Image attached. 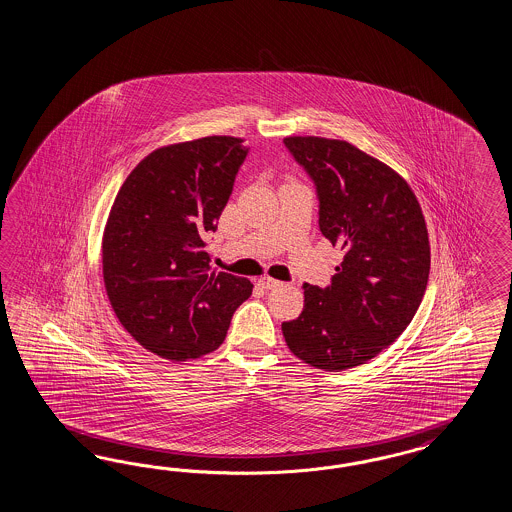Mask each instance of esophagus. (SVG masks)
Masks as SVG:
<instances>
[{"mask_svg":"<svg viewBox=\"0 0 512 512\" xmlns=\"http://www.w3.org/2000/svg\"><path fill=\"white\" fill-rule=\"evenodd\" d=\"M259 285H261L263 289H266V291H272V289H278V287H281V281L272 278H261L259 279Z\"/></svg>","mask_w":512,"mask_h":512,"instance_id":"obj_1","label":"esophagus"}]
</instances>
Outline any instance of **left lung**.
Here are the masks:
<instances>
[{"label":"left lung","instance_id":"left-lung-1","mask_svg":"<svg viewBox=\"0 0 512 512\" xmlns=\"http://www.w3.org/2000/svg\"><path fill=\"white\" fill-rule=\"evenodd\" d=\"M310 176L319 229L345 257L325 289L304 283V310L281 325L296 357L326 372L360 366L396 340L426 293L430 244L402 176L345 140L287 137Z\"/></svg>","mask_w":512,"mask_h":512}]
</instances>
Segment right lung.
Instances as JSON below:
<instances>
[{"label":"right lung","instance_id":"1","mask_svg":"<svg viewBox=\"0 0 512 512\" xmlns=\"http://www.w3.org/2000/svg\"><path fill=\"white\" fill-rule=\"evenodd\" d=\"M249 146L234 137L159 148L127 176L103 236L110 306L140 345L167 360L216 351L253 283L214 274L208 234Z\"/></svg>","mask_w":512,"mask_h":512}]
</instances>
